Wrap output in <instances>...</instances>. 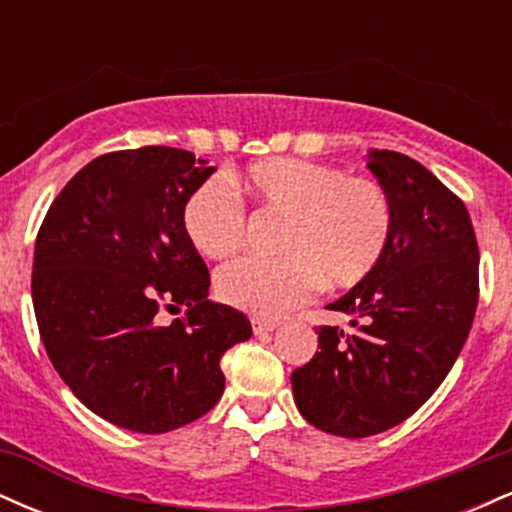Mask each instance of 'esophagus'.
<instances>
[{
    "mask_svg": "<svg viewBox=\"0 0 512 512\" xmlns=\"http://www.w3.org/2000/svg\"><path fill=\"white\" fill-rule=\"evenodd\" d=\"M279 327L276 320H262V317H252V332L255 334H264V332H274Z\"/></svg>",
    "mask_w": 512,
    "mask_h": 512,
    "instance_id": "1",
    "label": "esophagus"
}]
</instances>
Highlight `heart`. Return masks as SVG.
I'll return each instance as SVG.
<instances>
[{
    "label": "heart",
    "mask_w": 512,
    "mask_h": 512,
    "mask_svg": "<svg viewBox=\"0 0 512 512\" xmlns=\"http://www.w3.org/2000/svg\"><path fill=\"white\" fill-rule=\"evenodd\" d=\"M243 185L260 209L286 214L276 240L284 252L223 264L214 286L228 305L257 317L286 315L320 289L322 276L334 286L354 284L383 260L392 204L375 180L332 163L267 158L245 170ZM180 223L197 252L226 257L243 245L248 216L238 192L211 178L185 199Z\"/></svg>",
    "instance_id": "heart-1"
}]
</instances>
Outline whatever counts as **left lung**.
Segmentation results:
<instances>
[{
  "label": "left lung",
  "instance_id": "1",
  "mask_svg": "<svg viewBox=\"0 0 512 512\" xmlns=\"http://www.w3.org/2000/svg\"><path fill=\"white\" fill-rule=\"evenodd\" d=\"M366 166L390 197V243L373 272L327 305L349 315L354 332L320 327V351L291 373L303 419L342 438H368L409 419L450 373L479 301L467 207L397 151L370 149Z\"/></svg>",
  "mask_w": 512,
  "mask_h": 512
}]
</instances>
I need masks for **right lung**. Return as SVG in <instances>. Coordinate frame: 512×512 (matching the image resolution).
I'll list each match as a JSON object with an SVG mask.
<instances>
[{
  "label": "right lung",
  "mask_w": 512,
  "mask_h": 512,
  "mask_svg": "<svg viewBox=\"0 0 512 512\" xmlns=\"http://www.w3.org/2000/svg\"><path fill=\"white\" fill-rule=\"evenodd\" d=\"M170 146L93 158L64 185L33 255V308L52 366L110 424L166 433L219 402L221 356L252 337L250 320L209 301L207 264L180 211L214 173ZM161 307L186 308L161 326Z\"/></svg>",
  "instance_id": "right-lung-1"
}]
</instances>
